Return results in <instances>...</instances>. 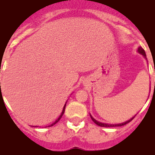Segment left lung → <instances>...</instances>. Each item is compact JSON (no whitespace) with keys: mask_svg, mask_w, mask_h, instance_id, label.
Wrapping results in <instances>:
<instances>
[{"mask_svg":"<svg viewBox=\"0 0 155 155\" xmlns=\"http://www.w3.org/2000/svg\"><path fill=\"white\" fill-rule=\"evenodd\" d=\"M137 51L139 52L141 54H142V55L144 56L145 58H147V55H146V52H145V51L143 49H142V47H138V49H137ZM154 86H155V84H154ZM91 116V115H90ZM135 117V116H134ZM134 117H132L131 119H130L129 120H127V121H125V122H123V123H120V124H115V125H113V124H105V123H101V122H99V121H97V120H95L94 118L92 117V116H91V118H92V120L94 121L95 124H97V125H99V126H101V127H115V126H122V125H126L127 123H129L130 121H131V120L134 118Z\"/></svg>","mask_w":155,"mask_h":155,"instance_id":"obj_1","label":"left lung"}]
</instances>
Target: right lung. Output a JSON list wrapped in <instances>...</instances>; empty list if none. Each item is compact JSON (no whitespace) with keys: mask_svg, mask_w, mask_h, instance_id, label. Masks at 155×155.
<instances>
[{"mask_svg":"<svg viewBox=\"0 0 155 155\" xmlns=\"http://www.w3.org/2000/svg\"><path fill=\"white\" fill-rule=\"evenodd\" d=\"M65 107H66V104H65V105H64V107H63V111H62V113H61V115L59 116V117H58V119H57V120H56L55 121H54V123H52L51 125H48V127H51V126H53L54 125H55L56 123L58 122V120H60V119H61V117H63V113H64V111H65Z\"/></svg>","mask_w":155,"mask_h":155,"instance_id":"add662e5","label":"right lung"}]
</instances>
